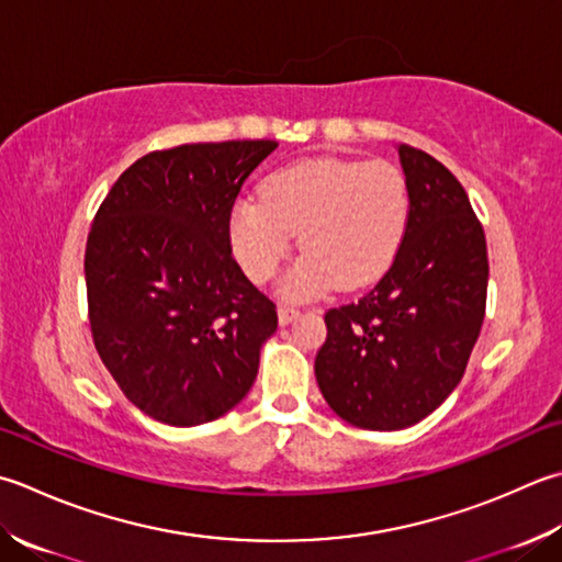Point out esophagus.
Returning <instances> with one entry per match:
<instances>
[{"instance_id":"1","label":"esophagus","mask_w":562,"mask_h":562,"mask_svg":"<svg viewBox=\"0 0 562 562\" xmlns=\"http://www.w3.org/2000/svg\"><path fill=\"white\" fill-rule=\"evenodd\" d=\"M296 318H300V312L292 310V306H280V310H278L280 326H290L292 322H296Z\"/></svg>"}]
</instances>
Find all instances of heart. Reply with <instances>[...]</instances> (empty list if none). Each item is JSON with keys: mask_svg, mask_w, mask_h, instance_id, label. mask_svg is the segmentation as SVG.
<instances>
[{"mask_svg": "<svg viewBox=\"0 0 562 562\" xmlns=\"http://www.w3.org/2000/svg\"><path fill=\"white\" fill-rule=\"evenodd\" d=\"M404 172L387 160L306 158L268 175L260 194L231 206L228 240L250 280L266 282L306 250L280 280L284 300H314L340 282L353 290L392 266L409 224Z\"/></svg>", "mask_w": 562, "mask_h": 562, "instance_id": "1", "label": "heart"}]
</instances>
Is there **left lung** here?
<instances>
[{"label": "left lung", "instance_id": "left-lung-1", "mask_svg": "<svg viewBox=\"0 0 562 562\" xmlns=\"http://www.w3.org/2000/svg\"><path fill=\"white\" fill-rule=\"evenodd\" d=\"M412 212L390 270L362 300L328 310L318 390L340 419L400 431L463 380L487 302V244L453 172L400 146Z\"/></svg>", "mask_w": 562, "mask_h": 562}]
</instances>
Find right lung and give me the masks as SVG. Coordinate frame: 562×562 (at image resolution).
<instances>
[{
	"mask_svg": "<svg viewBox=\"0 0 562 562\" xmlns=\"http://www.w3.org/2000/svg\"><path fill=\"white\" fill-rule=\"evenodd\" d=\"M274 140L187 143L136 160L99 206L85 250L99 358L138 409L200 426L258 375L278 312L231 256L228 216Z\"/></svg>",
	"mask_w": 562,
	"mask_h": 562,
	"instance_id": "obj_1",
	"label": "right lung"
}]
</instances>
